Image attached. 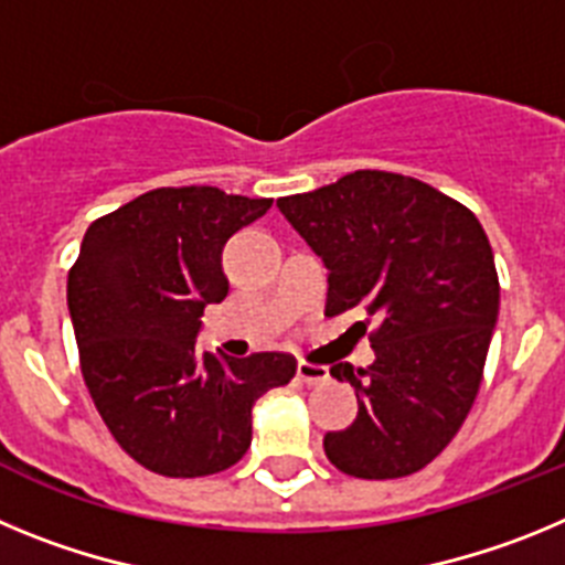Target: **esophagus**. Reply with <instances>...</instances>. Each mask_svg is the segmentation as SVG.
<instances>
[{
  "label": "esophagus",
  "mask_w": 565,
  "mask_h": 565,
  "mask_svg": "<svg viewBox=\"0 0 565 565\" xmlns=\"http://www.w3.org/2000/svg\"><path fill=\"white\" fill-rule=\"evenodd\" d=\"M297 376L306 384H326L331 379L326 364H311V362H299L297 364Z\"/></svg>",
  "instance_id": "obj_1"
}]
</instances>
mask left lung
<instances>
[{"instance_id": "obj_1", "label": "left lung", "mask_w": 565, "mask_h": 565, "mask_svg": "<svg viewBox=\"0 0 565 565\" xmlns=\"http://www.w3.org/2000/svg\"><path fill=\"white\" fill-rule=\"evenodd\" d=\"M277 206L326 263V317L364 313V331L376 319L373 364H331L359 413L326 436L328 461L367 481L413 476L461 430L481 387L501 299L487 232L430 183L379 169Z\"/></svg>"}]
</instances>
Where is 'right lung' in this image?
<instances>
[{
  "label": "right lung",
  "mask_w": 565,
  "mask_h": 565,
  "mask_svg": "<svg viewBox=\"0 0 565 565\" xmlns=\"http://www.w3.org/2000/svg\"><path fill=\"white\" fill-rule=\"evenodd\" d=\"M271 209L217 186H163L89 223L67 308L84 384L129 458L167 478L223 472L252 444V407L297 373L291 353L194 348L228 294L226 239Z\"/></svg>",
  "instance_id": "right-lung-1"
}]
</instances>
